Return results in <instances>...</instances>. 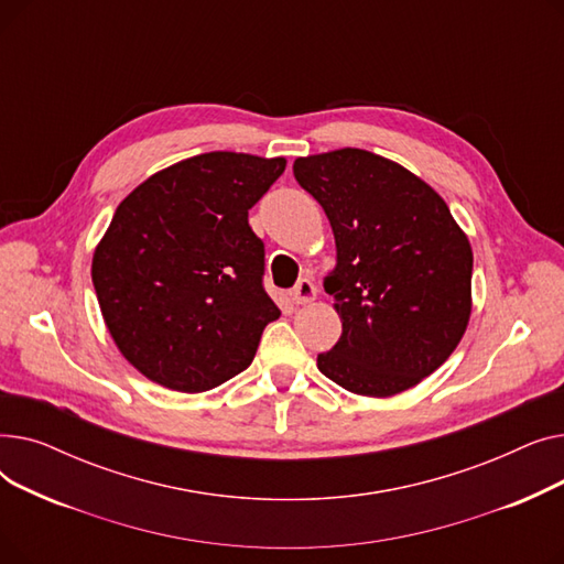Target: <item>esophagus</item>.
Masks as SVG:
<instances>
[{"mask_svg":"<svg viewBox=\"0 0 564 564\" xmlns=\"http://www.w3.org/2000/svg\"><path fill=\"white\" fill-rule=\"evenodd\" d=\"M315 294H317V288L313 285V281L302 279L297 285L290 290V300H292V304H297V306L300 304H311L315 300Z\"/></svg>","mask_w":564,"mask_h":564,"instance_id":"obj_1","label":"esophagus"}]
</instances>
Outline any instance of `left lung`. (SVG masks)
Listing matches in <instances>:
<instances>
[{
    "instance_id": "1",
    "label": "left lung",
    "mask_w": 564,
    "mask_h": 564,
    "mask_svg": "<svg viewBox=\"0 0 564 564\" xmlns=\"http://www.w3.org/2000/svg\"><path fill=\"white\" fill-rule=\"evenodd\" d=\"M292 171L322 205L336 240L324 290L336 302L343 334L317 354L319 372L366 398L416 387L468 327L466 232L419 175L361 148L297 158Z\"/></svg>"
}]
</instances>
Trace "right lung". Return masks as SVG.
<instances>
[{"mask_svg": "<svg viewBox=\"0 0 564 564\" xmlns=\"http://www.w3.org/2000/svg\"><path fill=\"white\" fill-rule=\"evenodd\" d=\"M283 171L285 158L203 153L153 173L116 207L91 279L116 347L143 377L203 393L251 366L281 311L262 288L249 210Z\"/></svg>", "mask_w": 564, "mask_h": 564, "instance_id": "add662e5", "label": "right lung"}]
</instances>
